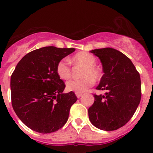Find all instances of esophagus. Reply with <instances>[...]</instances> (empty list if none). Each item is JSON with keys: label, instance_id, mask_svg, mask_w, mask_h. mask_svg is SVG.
I'll return each instance as SVG.
<instances>
[{"label": "esophagus", "instance_id": "esophagus-1", "mask_svg": "<svg viewBox=\"0 0 153 153\" xmlns=\"http://www.w3.org/2000/svg\"><path fill=\"white\" fill-rule=\"evenodd\" d=\"M75 95H76L77 98H81V97L82 96V93H78V92H76Z\"/></svg>", "mask_w": 153, "mask_h": 153}]
</instances>
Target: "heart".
<instances>
[{
    "instance_id": "obj_1",
    "label": "heart",
    "mask_w": 153,
    "mask_h": 153,
    "mask_svg": "<svg viewBox=\"0 0 153 153\" xmlns=\"http://www.w3.org/2000/svg\"><path fill=\"white\" fill-rule=\"evenodd\" d=\"M69 61L74 64L84 66L81 79H72L67 83V89L75 93H81L93 84V80H98L101 77V70L95 66L97 60L92 54L81 52L74 55ZM56 71L61 79L67 80L70 77L71 69L67 60L63 59L57 65Z\"/></svg>"
}]
</instances>
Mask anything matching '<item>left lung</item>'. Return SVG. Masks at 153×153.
I'll return each instance as SVG.
<instances>
[{"label": "left lung", "mask_w": 153, "mask_h": 153, "mask_svg": "<svg viewBox=\"0 0 153 153\" xmlns=\"http://www.w3.org/2000/svg\"><path fill=\"white\" fill-rule=\"evenodd\" d=\"M102 64L103 75L98 90L105 95H94L88 109L91 123L100 129L112 131L124 126L135 113L141 97L140 75L131 60L112 48L93 49Z\"/></svg>", "instance_id": "1"}]
</instances>
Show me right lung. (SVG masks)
<instances>
[{
	"mask_svg": "<svg viewBox=\"0 0 153 153\" xmlns=\"http://www.w3.org/2000/svg\"><path fill=\"white\" fill-rule=\"evenodd\" d=\"M74 48L45 47L29 52L18 62L10 81L14 111L29 128L50 133L67 123L70 108L78 100L73 92L63 93L64 81L57 65Z\"/></svg>",
	"mask_w": 153,
	"mask_h": 153,
	"instance_id": "add662e5",
	"label": "right lung"
}]
</instances>
